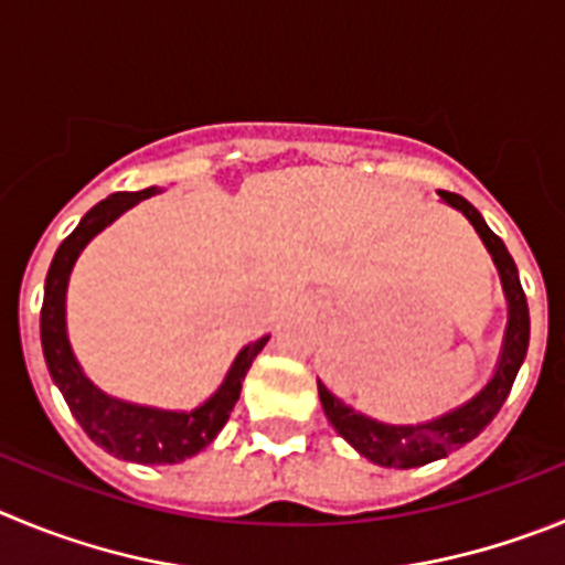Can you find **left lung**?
Instances as JSON below:
<instances>
[{
    "mask_svg": "<svg viewBox=\"0 0 565 565\" xmlns=\"http://www.w3.org/2000/svg\"><path fill=\"white\" fill-rule=\"evenodd\" d=\"M439 196L447 205L461 211L470 220V225L476 227V233L484 242L487 253L495 262L501 284H504L510 318H507L504 345H501V358H498L495 374L490 377V383L472 396V399H467L465 405L447 411V414L436 416L430 422H419V425H385V422L371 419V416L358 414L354 408L340 403L338 396L318 380L320 405H323L327 419L332 422V428L360 456H365V459L380 467H396V470H411V467H422L428 465V461L445 459L447 454H454L461 445L476 439L490 425L492 416L501 411L507 396H510L512 383L518 377V369H521L523 358H526V349H530V307H526V295H523L521 278H518V267L512 262L510 250L487 227V222L481 220V213L465 196L450 194V191H439Z\"/></svg>",
    "mask_w": 565,
    "mask_h": 565,
    "instance_id": "8db88e82",
    "label": "left lung"
}]
</instances>
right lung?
Here are the masks:
<instances>
[{
  "label": "right lung",
  "mask_w": 565,
  "mask_h": 565,
  "mask_svg": "<svg viewBox=\"0 0 565 565\" xmlns=\"http://www.w3.org/2000/svg\"><path fill=\"white\" fill-rule=\"evenodd\" d=\"M160 188L151 185L137 194H111L100 200L93 211L86 213L73 233H70L61 247L55 250L53 264L44 281V303H42V349L47 360L50 377L58 385V391L67 399L70 411L84 428V434L104 447L115 459L137 461V465H177L191 456H196L202 447L211 445L242 394V380L253 365L256 354L264 343L270 340L258 338L256 343H247L233 360L225 383L216 388L211 399L194 411H160L149 405H135L115 399L95 388L86 374L81 371L67 338V284L73 273L75 258L81 256L93 236H98L106 225L118 220L120 213L129 211L146 196H154Z\"/></svg>",
  "instance_id": "add662e5"
}]
</instances>
